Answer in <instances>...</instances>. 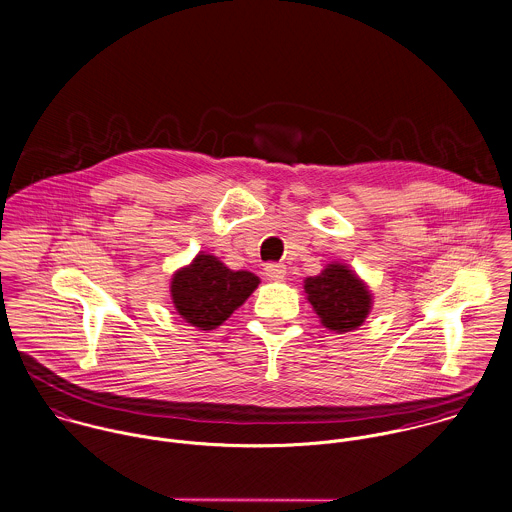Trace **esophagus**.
Instances as JSON below:
<instances>
[{"label": "esophagus", "instance_id": "34e87169", "mask_svg": "<svg viewBox=\"0 0 512 512\" xmlns=\"http://www.w3.org/2000/svg\"><path fill=\"white\" fill-rule=\"evenodd\" d=\"M287 275V267L281 263H267L265 265V277L271 281H281Z\"/></svg>", "mask_w": 512, "mask_h": 512}]
</instances>
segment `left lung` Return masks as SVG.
<instances>
[{"label":"left lung","mask_w":512,"mask_h":512,"mask_svg":"<svg viewBox=\"0 0 512 512\" xmlns=\"http://www.w3.org/2000/svg\"><path fill=\"white\" fill-rule=\"evenodd\" d=\"M305 293L322 326L338 334L356 330L372 308L366 283L342 263H330L316 277H307Z\"/></svg>","instance_id":"left-lung-1"}]
</instances>
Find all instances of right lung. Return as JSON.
<instances>
[{"label": "right lung", "mask_w": 512, "mask_h": 512, "mask_svg": "<svg viewBox=\"0 0 512 512\" xmlns=\"http://www.w3.org/2000/svg\"><path fill=\"white\" fill-rule=\"evenodd\" d=\"M257 285V275L231 271L217 257L198 253L188 267L174 273L170 293L186 322L200 330H213L251 297Z\"/></svg>", "instance_id": "obj_1"}]
</instances>
